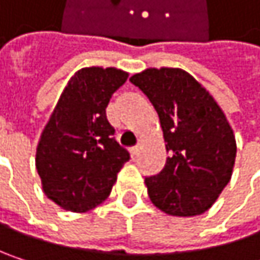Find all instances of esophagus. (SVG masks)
Returning <instances> with one entry per match:
<instances>
[{
    "label": "esophagus",
    "instance_id": "obj_1",
    "mask_svg": "<svg viewBox=\"0 0 260 260\" xmlns=\"http://www.w3.org/2000/svg\"><path fill=\"white\" fill-rule=\"evenodd\" d=\"M131 156H132V159H135L137 156H138V153H140V146H134V147H131Z\"/></svg>",
    "mask_w": 260,
    "mask_h": 260
}]
</instances>
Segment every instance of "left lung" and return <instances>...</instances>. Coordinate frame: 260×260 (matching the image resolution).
<instances>
[{
    "instance_id": "left-lung-1",
    "label": "left lung",
    "mask_w": 260,
    "mask_h": 260,
    "mask_svg": "<svg viewBox=\"0 0 260 260\" xmlns=\"http://www.w3.org/2000/svg\"><path fill=\"white\" fill-rule=\"evenodd\" d=\"M129 81L155 107L170 156L156 176L146 178L152 203L173 217L206 212L229 183L236 141L211 93L179 68H149Z\"/></svg>"
}]
</instances>
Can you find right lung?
Instances as JSON below:
<instances>
[{"instance_id":"add662e5","label":"right lung","mask_w":260,"mask_h":260,"mask_svg":"<svg viewBox=\"0 0 260 260\" xmlns=\"http://www.w3.org/2000/svg\"><path fill=\"white\" fill-rule=\"evenodd\" d=\"M128 75L116 68L79 69L42 131L36 169L45 196L64 211L87 212L101 205L129 161L105 114L113 93Z\"/></svg>"}]
</instances>
